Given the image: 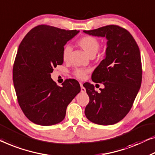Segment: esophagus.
I'll list each match as a JSON object with an SVG mask.
<instances>
[{
    "instance_id": "1",
    "label": "esophagus",
    "mask_w": 155,
    "mask_h": 155,
    "mask_svg": "<svg viewBox=\"0 0 155 155\" xmlns=\"http://www.w3.org/2000/svg\"><path fill=\"white\" fill-rule=\"evenodd\" d=\"M80 85H81V92H85V88L84 86H83L82 83H80Z\"/></svg>"
}]
</instances>
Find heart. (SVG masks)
<instances>
[{"label":"heart","instance_id":"obj_1","mask_svg":"<svg viewBox=\"0 0 155 155\" xmlns=\"http://www.w3.org/2000/svg\"><path fill=\"white\" fill-rule=\"evenodd\" d=\"M77 45L86 53L90 57L95 55L100 48V42L97 39L91 35L82 37L77 41ZM71 51V48L69 45H66L63 48L62 52V58L64 61H68ZM87 70L83 69H77L74 71V75L79 79H84L86 76Z\"/></svg>","mask_w":155,"mask_h":155}]
</instances>
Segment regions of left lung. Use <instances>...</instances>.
Returning a JSON list of instances; mask_svg holds the SVG:
<instances>
[{
    "label": "left lung",
    "mask_w": 155,
    "mask_h": 155,
    "mask_svg": "<svg viewBox=\"0 0 155 155\" xmlns=\"http://www.w3.org/2000/svg\"><path fill=\"white\" fill-rule=\"evenodd\" d=\"M84 32L107 40L106 56L92 75L94 82L104 87L97 92L92 84L84 85L90 98L85 116L97 124H114L130 110L141 85L139 48L128 31L115 25Z\"/></svg>",
    "instance_id": "1"
}]
</instances>
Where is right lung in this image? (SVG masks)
I'll return each mask as SVG.
<instances>
[{
    "label": "right lung",
    "mask_w": 155,
    "mask_h": 155,
    "mask_svg": "<svg viewBox=\"0 0 155 155\" xmlns=\"http://www.w3.org/2000/svg\"><path fill=\"white\" fill-rule=\"evenodd\" d=\"M78 33L40 25L19 45L13 66L14 86L22 111L35 124L49 126L63 121L68 104L81 91L77 81L67 79L61 87L51 78L54 68L63 63L64 46Z\"/></svg>",
    "instance_id": "add662e5"
}]
</instances>
